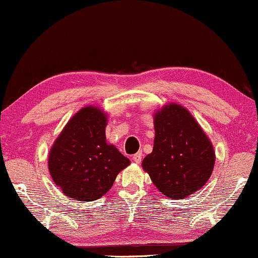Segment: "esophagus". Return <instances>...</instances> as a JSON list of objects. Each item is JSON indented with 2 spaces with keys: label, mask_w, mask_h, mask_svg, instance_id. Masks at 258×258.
Masks as SVG:
<instances>
[{
  "label": "esophagus",
  "mask_w": 258,
  "mask_h": 258,
  "mask_svg": "<svg viewBox=\"0 0 258 258\" xmlns=\"http://www.w3.org/2000/svg\"><path fill=\"white\" fill-rule=\"evenodd\" d=\"M142 156H143L142 152H137L136 154H134V155H133V160L136 163H140V162H141V160H142Z\"/></svg>",
  "instance_id": "1"
}]
</instances>
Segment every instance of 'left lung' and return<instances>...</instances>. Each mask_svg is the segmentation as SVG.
<instances>
[{
	"label": "left lung",
	"mask_w": 258,
	"mask_h": 258,
	"mask_svg": "<svg viewBox=\"0 0 258 258\" xmlns=\"http://www.w3.org/2000/svg\"><path fill=\"white\" fill-rule=\"evenodd\" d=\"M153 152L142 161L154 185L170 199H183L200 189L215 166V150L193 116L169 104L154 117Z\"/></svg>",
	"instance_id": "1"
}]
</instances>
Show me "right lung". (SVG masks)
<instances>
[{
    "mask_svg": "<svg viewBox=\"0 0 258 258\" xmlns=\"http://www.w3.org/2000/svg\"><path fill=\"white\" fill-rule=\"evenodd\" d=\"M105 117L95 106L83 108L70 119L49 152L53 181L70 198L99 199L130 163L115 146L106 143Z\"/></svg>",
    "mask_w": 258,
    "mask_h": 258,
    "instance_id": "obj_1",
    "label": "right lung"
}]
</instances>
